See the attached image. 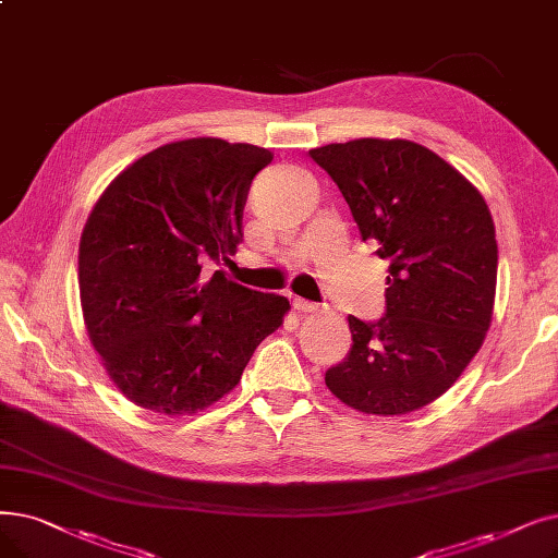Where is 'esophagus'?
I'll return each mask as SVG.
<instances>
[{
	"label": "esophagus",
	"instance_id": "obj_1",
	"mask_svg": "<svg viewBox=\"0 0 558 558\" xmlns=\"http://www.w3.org/2000/svg\"><path fill=\"white\" fill-rule=\"evenodd\" d=\"M317 303H312V301H305V299H294V310H299V312H317Z\"/></svg>",
	"mask_w": 558,
	"mask_h": 558
}]
</instances>
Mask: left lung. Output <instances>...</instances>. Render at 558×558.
Listing matches in <instances>:
<instances>
[{
    "label": "left lung",
    "instance_id": "left-lung-1",
    "mask_svg": "<svg viewBox=\"0 0 558 558\" xmlns=\"http://www.w3.org/2000/svg\"><path fill=\"white\" fill-rule=\"evenodd\" d=\"M351 207L362 239L390 259L385 317H349L353 347L328 390L365 415H405L442 397L493 322L497 239L481 191L405 138H355L310 150Z\"/></svg>",
    "mask_w": 558,
    "mask_h": 558
}]
</instances>
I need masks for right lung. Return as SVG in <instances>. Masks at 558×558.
Wrapping results in <instances>:
<instances>
[{"mask_svg":"<svg viewBox=\"0 0 558 558\" xmlns=\"http://www.w3.org/2000/svg\"><path fill=\"white\" fill-rule=\"evenodd\" d=\"M274 155L184 138L138 157L93 205L80 239V301L102 365L132 403L182 417L230 395L289 301L241 287L205 259L241 244L251 180Z\"/></svg>","mask_w":558,"mask_h":558,"instance_id":"add662e5","label":"right lung"}]
</instances>
